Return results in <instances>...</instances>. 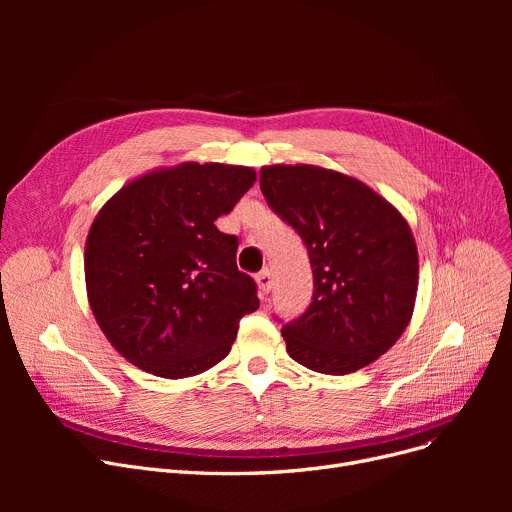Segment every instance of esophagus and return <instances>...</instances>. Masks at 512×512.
<instances>
[{
    "instance_id": "1",
    "label": "esophagus",
    "mask_w": 512,
    "mask_h": 512,
    "mask_svg": "<svg viewBox=\"0 0 512 512\" xmlns=\"http://www.w3.org/2000/svg\"><path fill=\"white\" fill-rule=\"evenodd\" d=\"M257 286H259V290H261L263 294H267V292L272 290V286H274V278H272V272L267 270V267H265V270H261V272L257 274Z\"/></svg>"
}]
</instances>
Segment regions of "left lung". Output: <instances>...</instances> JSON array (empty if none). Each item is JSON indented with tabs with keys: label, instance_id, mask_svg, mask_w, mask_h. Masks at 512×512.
Here are the masks:
<instances>
[{
	"label": "left lung",
	"instance_id": "8db88e82",
	"mask_svg": "<svg viewBox=\"0 0 512 512\" xmlns=\"http://www.w3.org/2000/svg\"><path fill=\"white\" fill-rule=\"evenodd\" d=\"M261 193L303 238L309 309L282 328L303 367L346 375L380 359L407 330L419 257L402 213L365 182L319 166H263Z\"/></svg>",
	"mask_w": 512,
	"mask_h": 512
}]
</instances>
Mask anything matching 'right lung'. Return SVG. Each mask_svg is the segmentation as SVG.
<instances>
[{
    "label": "right lung",
    "instance_id": "1",
    "mask_svg": "<svg viewBox=\"0 0 512 512\" xmlns=\"http://www.w3.org/2000/svg\"><path fill=\"white\" fill-rule=\"evenodd\" d=\"M255 180L247 166L184 161L130 180L99 209L85 245L87 297L126 361L178 380L230 353L259 299L236 267L238 238L213 222Z\"/></svg>",
    "mask_w": 512,
    "mask_h": 512
}]
</instances>
